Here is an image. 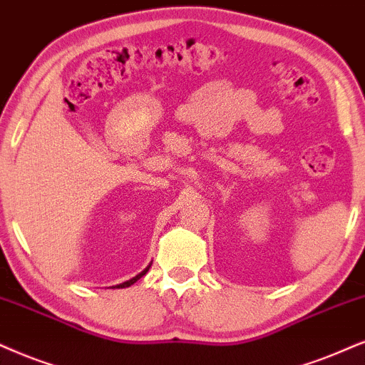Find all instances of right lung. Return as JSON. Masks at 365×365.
Here are the masks:
<instances>
[{
  "instance_id": "obj_1",
  "label": "right lung",
  "mask_w": 365,
  "mask_h": 365,
  "mask_svg": "<svg viewBox=\"0 0 365 365\" xmlns=\"http://www.w3.org/2000/svg\"><path fill=\"white\" fill-rule=\"evenodd\" d=\"M148 269H150V266H148V267H146V269H145V271H141V273H140V274H136V276H135V278H131V279H129V281H124V283H121V284H118V286H114V288H128V286H131L133 283H136V281H138V279H140V278H141V276H145L146 273H148Z\"/></svg>"
}]
</instances>
